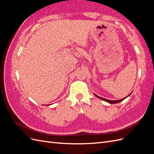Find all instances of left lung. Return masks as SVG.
Instances as JSON below:
<instances>
[{
    "label": "left lung",
    "instance_id": "obj_1",
    "mask_svg": "<svg viewBox=\"0 0 154 154\" xmlns=\"http://www.w3.org/2000/svg\"><path fill=\"white\" fill-rule=\"evenodd\" d=\"M95 96H96V97H98V98H100V99H101V100H104V101H106V102H108V103H119V102H120V101H123V100H124L126 97H125V98H123V99H122V100H116V101H112V100H106V99H105V98H103V97H100V96H97V95H96L95 94ZM129 96V95H128Z\"/></svg>",
    "mask_w": 154,
    "mask_h": 154
}]
</instances>
